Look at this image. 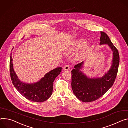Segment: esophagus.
Masks as SVG:
<instances>
[{"instance_id": "esophagus-1", "label": "esophagus", "mask_w": 128, "mask_h": 128, "mask_svg": "<svg viewBox=\"0 0 128 128\" xmlns=\"http://www.w3.org/2000/svg\"><path fill=\"white\" fill-rule=\"evenodd\" d=\"M70 69V67H69V65H65L63 67V70H69Z\"/></svg>"}]
</instances>
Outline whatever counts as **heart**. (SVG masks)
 Here are the masks:
<instances>
[{"label": "heart", "instance_id": "heart-1", "mask_svg": "<svg viewBox=\"0 0 128 128\" xmlns=\"http://www.w3.org/2000/svg\"><path fill=\"white\" fill-rule=\"evenodd\" d=\"M87 41L85 38H81L76 41H74L64 48V52L66 54H70L73 52L77 51L80 49L82 48L87 44ZM84 55V52L81 53L78 56V59H80Z\"/></svg>", "mask_w": 128, "mask_h": 128}]
</instances>
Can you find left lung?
<instances>
[{
	"label": "left lung",
	"mask_w": 128,
	"mask_h": 128,
	"mask_svg": "<svg viewBox=\"0 0 128 128\" xmlns=\"http://www.w3.org/2000/svg\"><path fill=\"white\" fill-rule=\"evenodd\" d=\"M100 45L107 44L112 52V59L109 70L101 76L89 77L83 71L85 61L74 66L72 73V87L77 98L83 102L94 101L112 86L116 76L120 62L118 50L107 34L100 32Z\"/></svg>",
	"instance_id": "1"
}]
</instances>
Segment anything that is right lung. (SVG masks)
<instances>
[{"instance_id": "obj_1", "label": "right lung", "mask_w": 128, "mask_h": 128, "mask_svg": "<svg viewBox=\"0 0 128 128\" xmlns=\"http://www.w3.org/2000/svg\"><path fill=\"white\" fill-rule=\"evenodd\" d=\"M12 61L11 53L10 62L11 80L15 88L23 96L30 100L39 102H44L50 97L54 81L61 72L62 67L54 68L46 73L37 82L29 83L23 82L19 78L14 71Z\"/></svg>"}]
</instances>
